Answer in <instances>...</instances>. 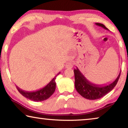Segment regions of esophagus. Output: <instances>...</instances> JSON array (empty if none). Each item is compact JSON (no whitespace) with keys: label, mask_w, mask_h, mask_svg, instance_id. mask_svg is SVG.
Here are the masks:
<instances>
[{"label":"esophagus","mask_w":128,"mask_h":128,"mask_svg":"<svg viewBox=\"0 0 128 128\" xmlns=\"http://www.w3.org/2000/svg\"><path fill=\"white\" fill-rule=\"evenodd\" d=\"M73 66H74V62H69L66 63V68H72V67Z\"/></svg>","instance_id":"esophagus-1"}]
</instances>
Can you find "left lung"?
Masks as SVG:
<instances>
[{"label": "left lung", "instance_id": "obj_1", "mask_svg": "<svg viewBox=\"0 0 128 128\" xmlns=\"http://www.w3.org/2000/svg\"><path fill=\"white\" fill-rule=\"evenodd\" d=\"M95 24L102 27L106 30H109L102 24L95 23ZM74 73L75 78L74 85L77 92L84 98L89 100H95L102 98L113 89L116 85L120 78L121 71L114 81L111 84L106 85H96L91 83L82 74L78 68L74 69Z\"/></svg>", "mask_w": 128, "mask_h": 128}]
</instances>
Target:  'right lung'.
I'll use <instances>...</instances> for the list:
<instances>
[{"instance_id": "right-lung-1", "label": "right lung", "mask_w": 128, "mask_h": 128, "mask_svg": "<svg viewBox=\"0 0 128 128\" xmlns=\"http://www.w3.org/2000/svg\"><path fill=\"white\" fill-rule=\"evenodd\" d=\"M60 73V72L55 76V77L52 78V80L46 86H44L42 88H40V89L34 91V92H26V91L22 90L17 86L16 88L21 95H23L25 98L30 99V100L34 102H41L49 98L55 92L56 88L55 80L57 76L59 75Z\"/></svg>"}]
</instances>
